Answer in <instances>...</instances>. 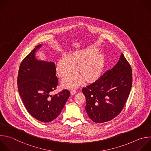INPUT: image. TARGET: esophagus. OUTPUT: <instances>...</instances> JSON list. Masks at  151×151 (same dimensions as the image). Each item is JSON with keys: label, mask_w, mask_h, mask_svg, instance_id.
Returning a JSON list of instances; mask_svg holds the SVG:
<instances>
[{"label": "esophagus", "mask_w": 151, "mask_h": 151, "mask_svg": "<svg viewBox=\"0 0 151 151\" xmlns=\"http://www.w3.org/2000/svg\"><path fill=\"white\" fill-rule=\"evenodd\" d=\"M76 90L75 89H72L71 90V91H70V93H71L72 95H73V94H75V93H76Z\"/></svg>", "instance_id": "1"}]
</instances>
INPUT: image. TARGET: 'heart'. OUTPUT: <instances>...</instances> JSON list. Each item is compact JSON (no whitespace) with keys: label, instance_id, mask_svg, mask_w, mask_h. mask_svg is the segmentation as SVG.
<instances>
[{"label":"heart","instance_id":"1","mask_svg":"<svg viewBox=\"0 0 151 151\" xmlns=\"http://www.w3.org/2000/svg\"><path fill=\"white\" fill-rule=\"evenodd\" d=\"M96 51L93 50H84L74 53L71 57L68 54H63L59 60L57 72L61 77H65L77 70L75 63L80 64L79 69L85 78L91 81L96 78L101 72L103 61L99 56H95ZM83 78L78 73H75L63 80V84L67 87H73L81 84Z\"/></svg>","mask_w":151,"mask_h":151}]
</instances>
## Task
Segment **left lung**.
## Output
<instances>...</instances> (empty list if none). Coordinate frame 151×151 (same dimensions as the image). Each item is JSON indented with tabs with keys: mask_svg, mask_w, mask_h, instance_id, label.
<instances>
[{
	"mask_svg": "<svg viewBox=\"0 0 151 151\" xmlns=\"http://www.w3.org/2000/svg\"><path fill=\"white\" fill-rule=\"evenodd\" d=\"M132 86L131 66L121 54L117 63L94 82L82 88L85 110L95 123L113 120L123 109Z\"/></svg>",
	"mask_w": 151,
	"mask_h": 151,
	"instance_id": "1",
	"label": "left lung"
}]
</instances>
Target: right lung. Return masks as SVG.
I'll return each instance as SVG.
<instances>
[{"label": "right lung", "mask_w": 151, "mask_h": 151, "mask_svg": "<svg viewBox=\"0 0 151 151\" xmlns=\"http://www.w3.org/2000/svg\"><path fill=\"white\" fill-rule=\"evenodd\" d=\"M37 45L22 61L18 72V92L28 112L37 120L48 123L60 114L70 95V91L63 89L57 94L51 92L56 89L59 81L56 76L54 62L38 60L35 58Z\"/></svg>", "instance_id": "add662e5"}]
</instances>
